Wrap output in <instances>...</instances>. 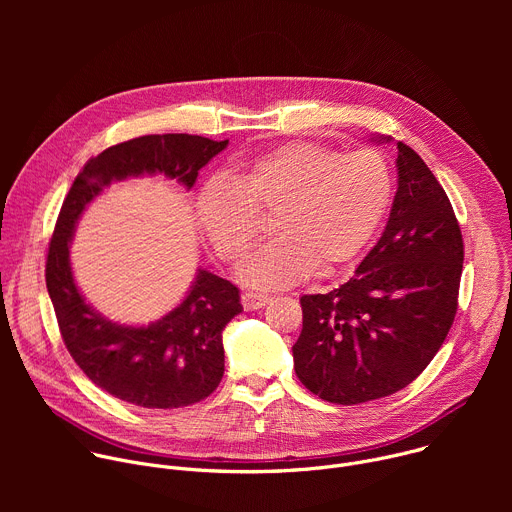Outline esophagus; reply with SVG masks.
<instances>
[{
	"mask_svg": "<svg viewBox=\"0 0 512 512\" xmlns=\"http://www.w3.org/2000/svg\"><path fill=\"white\" fill-rule=\"evenodd\" d=\"M271 302L269 296L265 294H253V291H245V294L241 296V304L247 312H253V310H259L263 306H267Z\"/></svg>",
	"mask_w": 512,
	"mask_h": 512,
	"instance_id": "esophagus-1",
	"label": "esophagus"
}]
</instances>
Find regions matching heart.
Returning <instances> with one entry per match:
<instances>
[{
	"mask_svg": "<svg viewBox=\"0 0 512 512\" xmlns=\"http://www.w3.org/2000/svg\"><path fill=\"white\" fill-rule=\"evenodd\" d=\"M393 196L387 160L375 150L344 154L291 141L241 164L229 184H204L194 202L202 237L227 263L245 257L261 231L257 212H273L267 245L239 269L249 287L277 289L354 259L379 229Z\"/></svg>",
	"mask_w": 512,
	"mask_h": 512,
	"instance_id": "obj_1",
	"label": "heart"
}]
</instances>
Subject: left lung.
I'll return each mask as SVG.
<instances>
[{
	"label": "left lung",
	"mask_w": 512,
	"mask_h": 512,
	"mask_svg": "<svg viewBox=\"0 0 512 512\" xmlns=\"http://www.w3.org/2000/svg\"><path fill=\"white\" fill-rule=\"evenodd\" d=\"M395 164L397 192L377 245L338 289L300 298L294 369L330 403H367L407 387L444 344L458 310L464 241L448 194L403 141Z\"/></svg>",
	"instance_id": "1"
}]
</instances>
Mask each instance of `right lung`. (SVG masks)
<instances>
[{
    "label": "right lung",
    "instance_id": "1",
    "mask_svg": "<svg viewBox=\"0 0 512 512\" xmlns=\"http://www.w3.org/2000/svg\"><path fill=\"white\" fill-rule=\"evenodd\" d=\"M229 145L202 135H143L91 158L72 182L46 259V287L62 340L81 371L109 395L145 409H176L206 399L225 373V326L243 312L239 289L198 269L186 298L148 326L101 316L81 294L70 267V241L85 208L111 182L162 174L190 190Z\"/></svg>",
    "mask_w": 512,
    "mask_h": 512
}]
</instances>
